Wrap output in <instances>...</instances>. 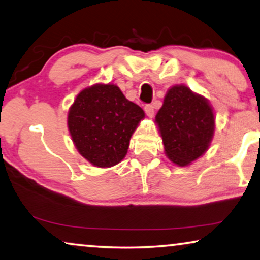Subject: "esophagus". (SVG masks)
Masks as SVG:
<instances>
[{"label": "esophagus", "mask_w": 260, "mask_h": 260, "mask_svg": "<svg viewBox=\"0 0 260 260\" xmlns=\"http://www.w3.org/2000/svg\"><path fill=\"white\" fill-rule=\"evenodd\" d=\"M144 109L148 118H153V115H154V107L152 105H146Z\"/></svg>", "instance_id": "esophagus-1"}]
</instances>
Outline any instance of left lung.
<instances>
[{
	"instance_id": "obj_1",
	"label": "left lung",
	"mask_w": 260,
	"mask_h": 260,
	"mask_svg": "<svg viewBox=\"0 0 260 260\" xmlns=\"http://www.w3.org/2000/svg\"><path fill=\"white\" fill-rule=\"evenodd\" d=\"M155 122L166 155L178 166L189 165L207 151L215 127L207 99L184 85L168 89Z\"/></svg>"
}]
</instances>
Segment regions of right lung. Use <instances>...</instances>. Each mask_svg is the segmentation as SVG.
Wrapping results in <instances>:
<instances>
[{
	"mask_svg": "<svg viewBox=\"0 0 260 260\" xmlns=\"http://www.w3.org/2000/svg\"><path fill=\"white\" fill-rule=\"evenodd\" d=\"M145 118L118 86L96 85L78 94L68 112V129L76 149L95 167H112L127 154L132 134Z\"/></svg>",
	"mask_w": 260,
	"mask_h": 260,
	"instance_id": "obj_1",
	"label": "right lung"
}]
</instances>
